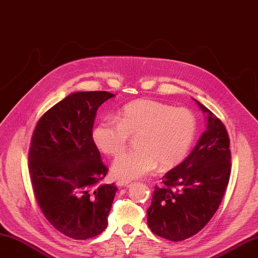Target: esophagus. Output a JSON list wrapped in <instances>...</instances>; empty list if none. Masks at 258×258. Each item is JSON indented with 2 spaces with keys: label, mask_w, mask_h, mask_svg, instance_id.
<instances>
[{
  "label": "esophagus",
  "mask_w": 258,
  "mask_h": 258,
  "mask_svg": "<svg viewBox=\"0 0 258 258\" xmlns=\"http://www.w3.org/2000/svg\"><path fill=\"white\" fill-rule=\"evenodd\" d=\"M131 184V182L128 181H124V180H117L116 181V185L118 187H124V186H128Z\"/></svg>",
  "instance_id": "34e87169"
}]
</instances>
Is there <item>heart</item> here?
<instances>
[{
    "mask_svg": "<svg viewBox=\"0 0 258 258\" xmlns=\"http://www.w3.org/2000/svg\"><path fill=\"white\" fill-rule=\"evenodd\" d=\"M196 128V117L188 109L141 99L125 104L120 117L99 121L92 140L103 154L117 156L131 135L138 134L140 149L118 156L112 164L116 177L130 181L153 173L159 164L161 169H171L181 163L192 147Z\"/></svg>",
    "mask_w": 258,
    "mask_h": 258,
    "instance_id": "heart-1",
    "label": "heart"
}]
</instances>
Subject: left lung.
I'll use <instances>...</instances> for the list:
<instances>
[{
    "instance_id": "left-lung-1",
    "label": "left lung",
    "mask_w": 258,
    "mask_h": 258,
    "mask_svg": "<svg viewBox=\"0 0 258 258\" xmlns=\"http://www.w3.org/2000/svg\"><path fill=\"white\" fill-rule=\"evenodd\" d=\"M195 101L207 114V130L186 159L164 174L163 186H155L147 209L150 230L173 242L195 235L209 222L221 204L231 173L226 126L204 104Z\"/></svg>"
}]
</instances>
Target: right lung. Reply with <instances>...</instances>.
I'll return each mask as SVG.
<instances>
[{
	"mask_svg": "<svg viewBox=\"0 0 258 258\" xmlns=\"http://www.w3.org/2000/svg\"><path fill=\"white\" fill-rule=\"evenodd\" d=\"M114 95L74 92L38 121L28 161L32 188L47 220L58 232L87 240L108 226L114 184L98 185L108 168L92 140L97 110Z\"/></svg>",
	"mask_w": 258,
	"mask_h": 258,
	"instance_id": "obj_1",
	"label": "right lung"
}]
</instances>
